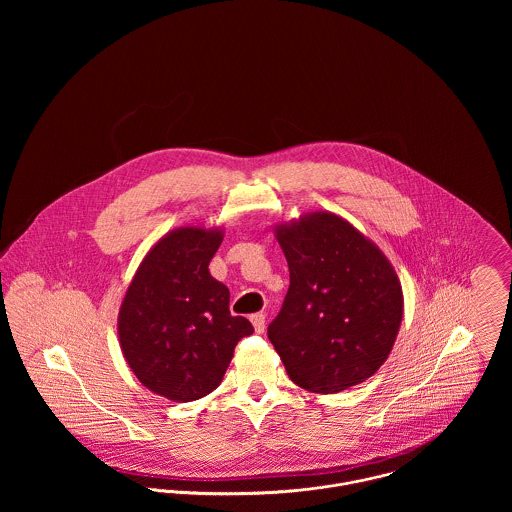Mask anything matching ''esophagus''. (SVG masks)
Listing matches in <instances>:
<instances>
[{"label": "esophagus", "instance_id": "1", "mask_svg": "<svg viewBox=\"0 0 512 512\" xmlns=\"http://www.w3.org/2000/svg\"><path fill=\"white\" fill-rule=\"evenodd\" d=\"M250 321H252L254 331H256L258 335L264 333V329H266V315H264V313H254V315L250 317Z\"/></svg>", "mask_w": 512, "mask_h": 512}]
</instances>
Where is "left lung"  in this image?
<instances>
[{
	"instance_id": "obj_1",
	"label": "left lung",
	"mask_w": 512,
	"mask_h": 512,
	"mask_svg": "<svg viewBox=\"0 0 512 512\" xmlns=\"http://www.w3.org/2000/svg\"><path fill=\"white\" fill-rule=\"evenodd\" d=\"M290 290L268 337L293 384L317 394L357 386L386 363L404 317L400 278L349 220L311 211L274 226Z\"/></svg>"
}]
</instances>
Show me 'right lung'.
I'll return each mask as SVG.
<instances>
[{"mask_svg":"<svg viewBox=\"0 0 512 512\" xmlns=\"http://www.w3.org/2000/svg\"><path fill=\"white\" fill-rule=\"evenodd\" d=\"M220 226L163 234L140 262L118 313V341L136 378L157 396L193 402L211 394L236 343L254 329L232 317L228 288L209 272Z\"/></svg>","mask_w":512,"mask_h":512,"instance_id":"obj_1","label":"right lung"}]
</instances>
